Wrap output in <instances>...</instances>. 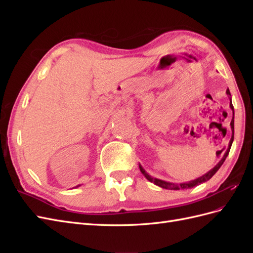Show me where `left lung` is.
<instances>
[{"label": "left lung", "instance_id": "1", "mask_svg": "<svg viewBox=\"0 0 253 253\" xmlns=\"http://www.w3.org/2000/svg\"><path fill=\"white\" fill-rule=\"evenodd\" d=\"M226 93H227L229 96L231 95V94H230V90H229V89H227ZM230 101H231V99H230ZM230 108L232 109V112H233V118H232L231 124H230V125H231V128H232V137H231V139H230V142H229V148L227 149V151H226V153H225V155L223 156V158L220 159V162H219L215 167L213 168L212 170H210L208 173H206L205 175H203L202 177H198L197 179H194V180H192V181L182 182V183H172V182H167V181H164V180H160V179L152 177V176H150L147 172H145V171L142 169L141 166H139V169H140L141 173L144 175V177L147 178L148 180H150L151 182L155 183L156 186H159V187H162V188H164V189H169V190H179V189L193 188V187H195V186H197V185H200V183H203V182H205V181H207V180H209V179L212 177V176L218 171V169L221 167V165L224 164L226 157H227L228 154H229V151H230L231 144H232V142H233V138H234V120H233V119H234V110H233L232 103H230Z\"/></svg>", "mask_w": 253, "mask_h": 253}]
</instances>
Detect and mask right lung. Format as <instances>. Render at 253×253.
<instances>
[{"instance_id": "obj_1", "label": "right lung", "mask_w": 253, "mask_h": 253, "mask_svg": "<svg viewBox=\"0 0 253 253\" xmlns=\"http://www.w3.org/2000/svg\"><path fill=\"white\" fill-rule=\"evenodd\" d=\"M80 186V185H79ZM79 186H77V187H79ZM77 187H75V188H77Z\"/></svg>"}]
</instances>
